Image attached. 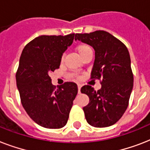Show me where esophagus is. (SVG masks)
Listing matches in <instances>:
<instances>
[{
	"label": "esophagus",
	"mask_w": 150,
	"mask_h": 150,
	"mask_svg": "<svg viewBox=\"0 0 150 150\" xmlns=\"http://www.w3.org/2000/svg\"><path fill=\"white\" fill-rule=\"evenodd\" d=\"M81 87H82V86H81V85H78V92H79V93H80Z\"/></svg>",
	"instance_id": "obj_1"
}]
</instances>
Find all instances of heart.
I'll return each mask as SVG.
<instances>
[{"label": "heart", "mask_w": 150, "mask_h": 150, "mask_svg": "<svg viewBox=\"0 0 150 150\" xmlns=\"http://www.w3.org/2000/svg\"><path fill=\"white\" fill-rule=\"evenodd\" d=\"M76 50L78 51V53L79 54V55L81 57H83L86 54H87L89 51H91V48L89 45H87L86 43H80L76 47ZM64 60V57L61 58V61Z\"/></svg>", "instance_id": "obj_1"}]
</instances>
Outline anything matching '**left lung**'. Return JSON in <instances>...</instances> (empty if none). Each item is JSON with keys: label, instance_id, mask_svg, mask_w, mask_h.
<instances>
[{"label": "left lung", "instance_id": "1", "mask_svg": "<svg viewBox=\"0 0 150 150\" xmlns=\"http://www.w3.org/2000/svg\"><path fill=\"white\" fill-rule=\"evenodd\" d=\"M75 39L94 48L90 79L101 83L97 91L89 85L81 89L89 98V104L83 107L86 119L96 128L113 125L125 112L133 88L129 52L121 40L103 30L76 33Z\"/></svg>", "mask_w": 150, "mask_h": 150}]
</instances>
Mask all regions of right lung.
Returning a JSON list of instances; mask_svg holds the SVG:
<instances>
[{
	"instance_id": "obj_1",
	"label": "right lung",
	"mask_w": 150,
	"mask_h": 150,
	"mask_svg": "<svg viewBox=\"0 0 150 150\" xmlns=\"http://www.w3.org/2000/svg\"><path fill=\"white\" fill-rule=\"evenodd\" d=\"M74 37L75 33L38 36L25 47L20 57L16 83L21 103L28 115L43 128L65 126L78 93L75 82H64L56 88L50 77L59 68L61 56Z\"/></svg>"
}]
</instances>
